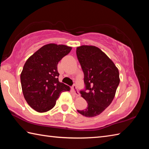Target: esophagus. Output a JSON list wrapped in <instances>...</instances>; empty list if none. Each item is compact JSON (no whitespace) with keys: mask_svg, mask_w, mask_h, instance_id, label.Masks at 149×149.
<instances>
[{"mask_svg":"<svg viewBox=\"0 0 149 149\" xmlns=\"http://www.w3.org/2000/svg\"><path fill=\"white\" fill-rule=\"evenodd\" d=\"M71 88H72V90L73 91V92L74 93V94L75 95H76L77 97L79 96V93L78 90H77V86H75V84L73 85Z\"/></svg>","mask_w":149,"mask_h":149,"instance_id":"obj_1","label":"esophagus"}]
</instances>
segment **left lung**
Returning a JSON list of instances; mask_svg holds the SVG:
<instances>
[{
  "label": "left lung",
  "instance_id": "1",
  "mask_svg": "<svg viewBox=\"0 0 149 149\" xmlns=\"http://www.w3.org/2000/svg\"><path fill=\"white\" fill-rule=\"evenodd\" d=\"M76 54L84 73L85 89L80 91L88 107L77 112L93 117L103 112L111 103L120 83L119 72L114 63L100 49L82 45Z\"/></svg>",
  "mask_w": 149,
  "mask_h": 149
}]
</instances>
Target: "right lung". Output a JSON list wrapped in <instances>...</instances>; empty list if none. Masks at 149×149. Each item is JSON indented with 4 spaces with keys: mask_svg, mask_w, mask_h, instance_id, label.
<instances>
[{
    "mask_svg": "<svg viewBox=\"0 0 149 149\" xmlns=\"http://www.w3.org/2000/svg\"><path fill=\"white\" fill-rule=\"evenodd\" d=\"M72 47L49 43L29 57L20 74L22 92L27 104L36 111H48L57 99L70 87L58 80V62Z\"/></svg>",
    "mask_w": 149,
    "mask_h": 149,
    "instance_id": "right-lung-1",
    "label": "right lung"
}]
</instances>
